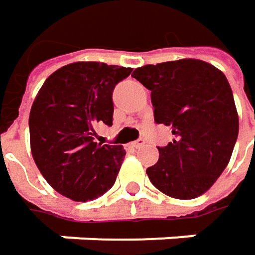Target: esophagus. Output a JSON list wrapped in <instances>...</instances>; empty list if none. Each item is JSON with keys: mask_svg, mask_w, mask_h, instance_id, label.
<instances>
[{"mask_svg": "<svg viewBox=\"0 0 255 255\" xmlns=\"http://www.w3.org/2000/svg\"><path fill=\"white\" fill-rule=\"evenodd\" d=\"M143 145H145V139H142V137H139L137 140H135V142L132 143V146H133V148H136V149L142 148Z\"/></svg>", "mask_w": 255, "mask_h": 255, "instance_id": "esophagus-1", "label": "esophagus"}]
</instances>
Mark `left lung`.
Instances as JSON below:
<instances>
[{"label":"left lung","instance_id":"8db88e82","mask_svg":"<svg viewBox=\"0 0 255 255\" xmlns=\"http://www.w3.org/2000/svg\"><path fill=\"white\" fill-rule=\"evenodd\" d=\"M132 77L151 91L155 122L174 135L167 146H158L159 159L146 170L151 183L175 199L203 194L227 168L238 137L227 77L199 59L145 65Z\"/></svg>","mask_w":255,"mask_h":255}]
</instances>
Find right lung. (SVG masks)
I'll list each match as a JSON object with an SVG mask.
<instances>
[{
    "mask_svg": "<svg viewBox=\"0 0 255 255\" xmlns=\"http://www.w3.org/2000/svg\"><path fill=\"white\" fill-rule=\"evenodd\" d=\"M132 68L75 62L55 71L33 101L28 129L34 162L65 197L88 202L116 181L122 145L94 142L97 125H113V90Z\"/></svg>",
    "mask_w": 255,
    "mask_h": 255,
    "instance_id": "add662e5",
    "label": "right lung"
}]
</instances>
